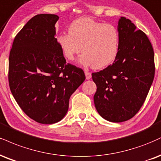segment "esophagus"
Wrapping results in <instances>:
<instances>
[{
	"label": "esophagus",
	"instance_id": "esophagus-1",
	"mask_svg": "<svg viewBox=\"0 0 161 161\" xmlns=\"http://www.w3.org/2000/svg\"><path fill=\"white\" fill-rule=\"evenodd\" d=\"M85 74H86V79H90L92 78V73L88 72V71H86V72H85Z\"/></svg>",
	"mask_w": 161,
	"mask_h": 161
}]
</instances>
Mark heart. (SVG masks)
Here are the masks:
<instances>
[{
  "mask_svg": "<svg viewBox=\"0 0 161 161\" xmlns=\"http://www.w3.org/2000/svg\"><path fill=\"white\" fill-rule=\"evenodd\" d=\"M68 31L56 38L67 60L73 61L82 50L84 53L78 61L83 67L102 69L115 61L119 51L120 34L114 25L82 17L73 21Z\"/></svg>",
  "mask_w": 161,
  "mask_h": 161,
  "instance_id": "1",
  "label": "heart"
}]
</instances>
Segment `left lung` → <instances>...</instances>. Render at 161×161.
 Returning a JSON list of instances; mask_svg holds the SVG:
<instances>
[{"label": "left lung", "mask_w": 161, "mask_h": 161, "mask_svg": "<svg viewBox=\"0 0 161 161\" xmlns=\"http://www.w3.org/2000/svg\"><path fill=\"white\" fill-rule=\"evenodd\" d=\"M119 51L112 65L93 73L97 86L94 105L111 122L133 118L144 103L154 76V55L148 36L125 17L118 24Z\"/></svg>", "instance_id": "8db88e82"}]
</instances>
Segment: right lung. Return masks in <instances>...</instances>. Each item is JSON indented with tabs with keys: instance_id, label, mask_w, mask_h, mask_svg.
<instances>
[{
	"instance_id": "1",
	"label": "right lung",
	"mask_w": 161,
	"mask_h": 161,
	"mask_svg": "<svg viewBox=\"0 0 161 161\" xmlns=\"http://www.w3.org/2000/svg\"><path fill=\"white\" fill-rule=\"evenodd\" d=\"M54 14H39L18 33L9 57V84L15 101L29 118L51 125L66 115L69 100L82 85V69L66 64L56 42Z\"/></svg>"
}]
</instances>
